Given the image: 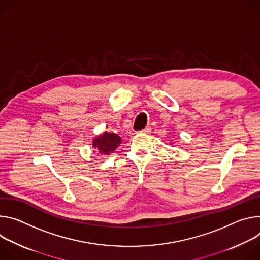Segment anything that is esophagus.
Instances as JSON below:
<instances>
[{"instance_id": "esophagus-1", "label": "esophagus", "mask_w": 260, "mask_h": 260, "mask_svg": "<svg viewBox=\"0 0 260 260\" xmlns=\"http://www.w3.org/2000/svg\"><path fill=\"white\" fill-rule=\"evenodd\" d=\"M151 130H152V128H151L150 126H148V127H146L145 129L141 130V131H139V132H141V133H150V132H151Z\"/></svg>"}]
</instances>
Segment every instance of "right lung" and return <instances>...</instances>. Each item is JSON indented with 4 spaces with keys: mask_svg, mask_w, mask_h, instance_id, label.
Wrapping results in <instances>:
<instances>
[{
    "mask_svg": "<svg viewBox=\"0 0 260 260\" xmlns=\"http://www.w3.org/2000/svg\"><path fill=\"white\" fill-rule=\"evenodd\" d=\"M121 143V137L114 133L104 132L100 136L94 139L93 147L98 149L100 154H109L119 147Z\"/></svg>",
    "mask_w": 260,
    "mask_h": 260,
    "instance_id": "right-lung-1",
    "label": "right lung"
}]
</instances>
